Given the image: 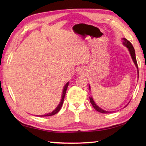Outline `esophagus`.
I'll return each instance as SVG.
<instances>
[{
	"label": "esophagus",
	"mask_w": 146,
	"mask_h": 146,
	"mask_svg": "<svg viewBox=\"0 0 146 146\" xmlns=\"http://www.w3.org/2000/svg\"><path fill=\"white\" fill-rule=\"evenodd\" d=\"M78 73L79 75H82V74H84L85 73V71L84 70H83V69H79L78 70Z\"/></svg>",
	"instance_id": "34e87169"
}]
</instances>
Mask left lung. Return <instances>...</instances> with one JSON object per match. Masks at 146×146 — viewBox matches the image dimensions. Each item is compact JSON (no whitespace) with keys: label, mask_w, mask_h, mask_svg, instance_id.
Masks as SVG:
<instances>
[{"label":"left lung","mask_w":146,"mask_h":146,"mask_svg":"<svg viewBox=\"0 0 146 146\" xmlns=\"http://www.w3.org/2000/svg\"><path fill=\"white\" fill-rule=\"evenodd\" d=\"M122 40H123V45L126 46L127 48H128V49H129V53L131 54V58L133 59V62H134V63L135 64L136 67H137V69H138V64H137V59H136L135 49H134V48H133V45L131 44V43L129 40H127L126 38H123ZM89 89H90V86H89ZM90 100L91 104L93 106V107L95 108V110L97 111L100 112V113H111V111H105V110H102V109H101L100 107H98V106L95 103V102H94V100H93L92 97H90Z\"/></svg>","instance_id":"1"}]
</instances>
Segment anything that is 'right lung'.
Returning <instances> with one entry per match:
<instances>
[{
    "instance_id": "add662e5",
    "label": "right lung",
    "mask_w": 146,
    "mask_h": 146,
    "mask_svg": "<svg viewBox=\"0 0 146 146\" xmlns=\"http://www.w3.org/2000/svg\"><path fill=\"white\" fill-rule=\"evenodd\" d=\"M68 85H69V82H68L65 85V86H64V90H63V93H62V99H61V101L60 104H59L58 106L56 107V108L55 109V110L53 111H52L50 113H48V114H46V115H41L40 117H50V116H52V115H55L61 109V107L62 106L63 104V102H64V97H65V95H66V90H67V88L68 87Z\"/></svg>"
}]
</instances>
